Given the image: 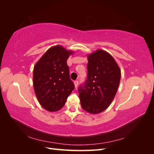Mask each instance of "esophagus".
I'll list each match as a JSON object with an SVG mask.
<instances>
[{"instance_id": "1", "label": "esophagus", "mask_w": 154, "mask_h": 154, "mask_svg": "<svg viewBox=\"0 0 154 154\" xmlns=\"http://www.w3.org/2000/svg\"><path fill=\"white\" fill-rule=\"evenodd\" d=\"M74 86H75V88H76L78 87V80L74 81Z\"/></svg>"}]
</instances>
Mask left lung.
Wrapping results in <instances>:
<instances>
[{"instance_id": "obj_1", "label": "left lung", "mask_w": 154, "mask_h": 154, "mask_svg": "<svg viewBox=\"0 0 154 154\" xmlns=\"http://www.w3.org/2000/svg\"><path fill=\"white\" fill-rule=\"evenodd\" d=\"M87 79L78 88L79 97L83 110L98 114L111 104L118 91L121 70L114 58L101 49L87 56Z\"/></svg>"}]
</instances>
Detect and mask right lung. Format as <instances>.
<instances>
[{
  "label": "right lung",
  "mask_w": 154,
  "mask_h": 154,
  "mask_svg": "<svg viewBox=\"0 0 154 154\" xmlns=\"http://www.w3.org/2000/svg\"><path fill=\"white\" fill-rule=\"evenodd\" d=\"M74 54L62 45L49 48L34 66L33 87L39 103L45 110L61 109L74 88L67 60Z\"/></svg>",
  "instance_id": "obj_1"
}]
</instances>
